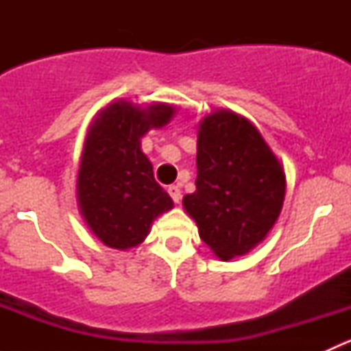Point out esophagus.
Segmentation results:
<instances>
[{
    "label": "esophagus",
    "mask_w": 351,
    "mask_h": 351,
    "mask_svg": "<svg viewBox=\"0 0 351 351\" xmlns=\"http://www.w3.org/2000/svg\"><path fill=\"white\" fill-rule=\"evenodd\" d=\"M168 193H169V195H171L173 202H175V204H180V200H182V190H180L178 185H171V186H169Z\"/></svg>",
    "instance_id": "34e87169"
}]
</instances>
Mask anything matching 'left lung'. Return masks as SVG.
<instances>
[{"mask_svg":"<svg viewBox=\"0 0 351 351\" xmlns=\"http://www.w3.org/2000/svg\"><path fill=\"white\" fill-rule=\"evenodd\" d=\"M197 190L183 208L198 234L222 261L250 253L277 222L285 198V171L260 130L219 108L198 123Z\"/></svg>","mask_w":351,"mask_h":351,"instance_id":"8db88e82","label":"left lung"}]
</instances>
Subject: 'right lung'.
Returning <instances> with one entry per match:
<instances>
[{"label":"right lung","mask_w":351,"mask_h":351,"mask_svg":"<svg viewBox=\"0 0 351 351\" xmlns=\"http://www.w3.org/2000/svg\"><path fill=\"white\" fill-rule=\"evenodd\" d=\"M175 112L168 104L141 107L117 100L91 122L77 169L76 202L105 246L120 251L139 246L154 219L173 208L171 197L154 180L141 139L151 129L168 125Z\"/></svg>","instance_id":"right-lung-1"}]
</instances>
